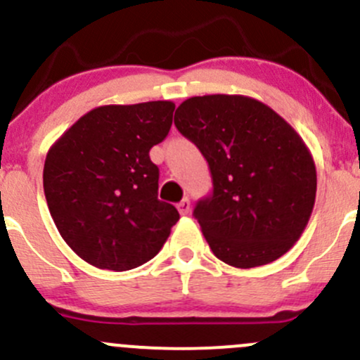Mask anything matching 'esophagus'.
<instances>
[{
  "label": "esophagus",
  "mask_w": 360,
  "mask_h": 360,
  "mask_svg": "<svg viewBox=\"0 0 360 360\" xmlns=\"http://www.w3.org/2000/svg\"><path fill=\"white\" fill-rule=\"evenodd\" d=\"M190 200H188V198H183V200L177 203V210H179L181 214H188L190 212Z\"/></svg>",
  "instance_id": "1"
}]
</instances>
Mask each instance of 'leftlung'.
I'll return each instance as SVG.
<instances>
[{
	"mask_svg": "<svg viewBox=\"0 0 360 360\" xmlns=\"http://www.w3.org/2000/svg\"><path fill=\"white\" fill-rule=\"evenodd\" d=\"M177 130L209 162L212 195L193 214L217 259L256 268L284 256L301 237L317 193V170L300 134L248 96L190 97Z\"/></svg>",
	"mask_w": 360,
	"mask_h": 360,
	"instance_id": "1",
	"label": "left lung"
}]
</instances>
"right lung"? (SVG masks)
Listing matches in <instances>:
<instances>
[{"mask_svg":"<svg viewBox=\"0 0 360 360\" xmlns=\"http://www.w3.org/2000/svg\"><path fill=\"white\" fill-rule=\"evenodd\" d=\"M172 101L108 104L50 146L43 190L60 237L92 266L125 271L150 261L179 221L158 200L150 150L172 125Z\"/></svg>","mask_w":360,"mask_h":360,"instance_id":"1","label":"right lung"}]
</instances>
